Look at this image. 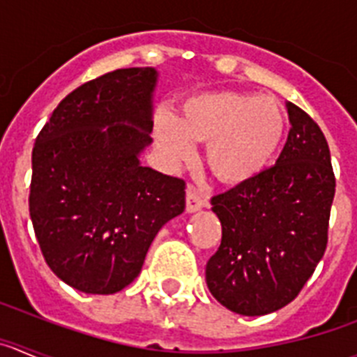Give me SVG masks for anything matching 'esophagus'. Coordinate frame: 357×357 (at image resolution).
Masks as SVG:
<instances>
[{
	"label": "esophagus",
	"mask_w": 357,
	"mask_h": 357,
	"mask_svg": "<svg viewBox=\"0 0 357 357\" xmlns=\"http://www.w3.org/2000/svg\"><path fill=\"white\" fill-rule=\"evenodd\" d=\"M207 206L206 197L198 191L195 185H189L188 193H185V209L188 213H195V211H200L202 207Z\"/></svg>",
	"instance_id": "obj_1"
}]
</instances>
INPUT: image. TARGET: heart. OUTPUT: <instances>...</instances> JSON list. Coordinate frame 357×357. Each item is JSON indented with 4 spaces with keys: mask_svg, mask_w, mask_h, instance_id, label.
Segmentation results:
<instances>
[{
    "mask_svg": "<svg viewBox=\"0 0 357 357\" xmlns=\"http://www.w3.org/2000/svg\"><path fill=\"white\" fill-rule=\"evenodd\" d=\"M286 118L270 96L236 91L191 94L178 118L160 112L155 137L172 164L189 162L193 143L207 144V164L218 181L243 184L272 162L284 137Z\"/></svg>",
    "mask_w": 357,
    "mask_h": 357,
    "instance_id": "obj_1",
    "label": "heart"
}]
</instances>
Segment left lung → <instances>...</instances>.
<instances>
[{
  "label": "left lung",
  "instance_id": "1",
  "mask_svg": "<svg viewBox=\"0 0 357 357\" xmlns=\"http://www.w3.org/2000/svg\"><path fill=\"white\" fill-rule=\"evenodd\" d=\"M286 107L291 128L277 162L211 198L222 243L207 261V288L245 317L295 301L327 248L336 188L329 144L307 112Z\"/></svg>",
  "mask_w": 357,
  "mask_h": 357
}]
</instances>
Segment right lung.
<instances>
[{
  "label": "right lung",
  "instance_id": "obj_1",
  "mask_svg": "<svg viewBox=\"0 0 357 357\" xmlns=\"http://www.w3.org/2000/svg\"><path fill=\"white\" fill-rule=\"evenodd\" d=\"M155 80L153 68H128L85 82L37 135L31 223L52 272L78 291H121L160 227L185 209L182 178L139 164Z\"/></svg>",
  "mask_w": 357,
  "mask_h": 357
}]
</instances>
